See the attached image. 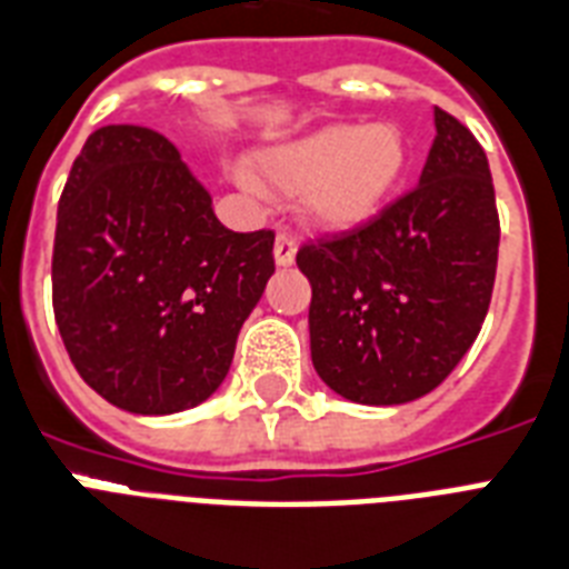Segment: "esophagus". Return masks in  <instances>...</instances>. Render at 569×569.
Masks as SVG:
<instances>
[{
    "label": "esophagus",
    "mask_w": 569,
    "mask_h": 569,
    "mask_svg": "<svg viewBox=\"0 0 569 569\" xmlns=\"http://www.w3.org/2000/svg\"><path fill=\"white\" fill-rule=\"evenodd\" d=\"M295 253H298V242H295L292 233H277L274 239V262L280 269H289L295 262Z\"/></svg>",
    "instance_id": "1"
}]
</instances>
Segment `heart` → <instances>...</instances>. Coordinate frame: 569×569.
<instances>
[{
  "label": "heart",
  "instance_id": "obj_1",
  "mask_svg": "<svg viewBox=\"0 0 569 569\" xmlns=\"http://www.w3.org/2000/svg\"><path fill=\"white\" fill-rule=\"evenodd\" d=\"M406 169V137L391 122L327 124L253 154L257 183L298 196L321 230H353L386 207Z\"/></svg>",
  "mask_w": 569,
  "mask_h": 569
}]
</instances>
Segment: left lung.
Wrapping results in <instances>:
<instances>
[{"mask_svg": "<svg viewBox=\"0 0 569 569\" xmlns=\"http://www.w3.org/2000/svg\"><path fill=\"white\" fill-rule=\"evenodd\" d=\"M500 219L477 137L436 108L418 187L368 224L298 251L312 286L309 348L345 400L429 395L477 341L491 303Z\"/></svg>", "mask_w": 569, "mask_h": 569, "instance_id": "obj_1", "label": "left lung"}]
</instances>
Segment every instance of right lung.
<instances>
[{"label":"right lung","mask_w":569,"mask_h":569,"mask_svg":"<svg viewBox=\"0 0 569 569\" xmlns=\"http://www.w3.org/2000/svg\"><path fill=\"white\" fill-rule=\"evenodd\" d=\"M274 233H233L163 133L104 124L58 204L52 303L92 391L133 415L204 403L274 274Z\"/></svg>","instance_id":"obj_1"}]
</instances>
